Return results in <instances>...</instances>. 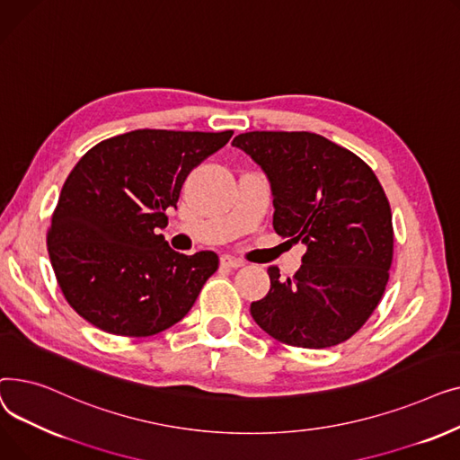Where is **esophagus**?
<instances>
[{
    "mask_svg": "<svg viewBox=\"0 0 460 460\" xmlns=\"http://www.w3.org/2000/svg\"><path fill=\"white\" fill-rule=\"evenodd\" d=\"M220 264H222V267H226V269H240V267H244V261H240V259H236L233 255H222L220 257Z\"/></svg>",
    "mask_w": 460,
    "mask_h": 460,
    "instance_id": "obj_1",
    "label": "esophagus"
}]
</instances>
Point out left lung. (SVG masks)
Returning a JSON list of instances; mask_svg holds the SVG:
<instances>
[{
    "label": "left lung",
    "instance_id": "1",
    "mask_svg": "<svg viewBox=\"0 0 460 460\" xmlns=\"http://www.w3.org/2000/svg\"><path fill=\"white\" fill-rule=\"evenodd\" d=\"M233 147L270 182L274 231L305 246L293 278L269 267L270 291L250 305L253 321L295 347L347 341L378 305L394 255L392 210L373 169L311 132H246Z\"/></svg>",
    "mask_w": 460,
    "mask_h": 460
}]
</instances>
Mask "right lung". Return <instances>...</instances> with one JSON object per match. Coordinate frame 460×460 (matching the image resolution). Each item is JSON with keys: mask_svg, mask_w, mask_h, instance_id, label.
Listing matches in <instances>:
<instances>
[{"mask_svg": "<svg viewBox=\"0 0 460 460\" xmlns=\"http://www.w3.org/2000/svg\"><path fill=\"white\" fill-rule=\"evenodd\" d=\"M233 132L134 130L85 153L66 177L48 231L58 283L80 317L145 337L179 323L217 269L214 252L182 255L158 229L193 167Z\"/></svg>", "mask_w": 460, "mask_h": 460, "instance_id": "1", "label": "right lung"}]
</instances>
